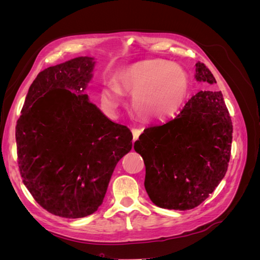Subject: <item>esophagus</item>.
Returning <instances> with one entry per match:
<instances>
[{"label": "esophagus", "mask_w": 260, "mask_h": 260, "mask_svg": "<svg viewBox=\"0 0 260 260\" xmlns=\"http://www.w3.org/2000/svg\"><path fill=\"white\" fill-rule=\"evenodd\" d=\"M141 133H142V130H140V129H132V136H133V141L138 140V138L140 137Z\"/></svg>", "instance_id": "1"}]
</instances>
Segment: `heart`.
Instances as JSON below:
<instances>
[{
  "mask_svg": "<svg viewBox=\"0 0 260 260\" xmlns=\"http://www.w3.org/2000/svg\"><path fill=\"white\" fill-rule=\"evenodd\" d=\"M187 92L188 77L180 66L144 60L120 69L114 84L102 91V99L116 111L122 103L121 93L132 94L131 105L138 116L145 121H164L179 112Z\"/></svg>",
  "mask_w": 260,
  "mask_h": 260,
  "instance_id": "heart-1",
  "label": "heart"
}]
</instances>
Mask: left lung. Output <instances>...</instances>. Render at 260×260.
Masks as SVG:
<instances>
[{"label":"left lung","instance_id":"8db88e82","mask_svg":"<svg viewBox=\"0 0 260 260\" xmlns=\"http://www.w3.org/2000/svg\"><path fill=\"white\" fill-rule=\"evenodd\" d=\"M195 66L196 80L217 83L203 62ZM232 132L220 91H200L174 119L145 129L135 149L144 160V186L155 205L186 210L205 201L229 166Z\"/></svg>","mask_w":260,"mask_h":260}]
</instances>
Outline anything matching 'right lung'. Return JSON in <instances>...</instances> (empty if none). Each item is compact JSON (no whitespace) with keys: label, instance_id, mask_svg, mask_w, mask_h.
Segmentation results:
<instances>
[{"label":"right lung","instance_id":"add662e5","mask_svg":"<svg viewBox=\"0 0 260 260\" xmlns=\"http://www.w3.org/2000/svg\"><path fill=\"white\" fill-rule=\"evenodd\" d=\"M93 57L44 69L30 85L16 125L22 182L55 216L82 218L103 203L117 162L132 148V133L113 122L84 94Z\"/></svg>","mask_w":260,"mask_h":260}]
</instances>
